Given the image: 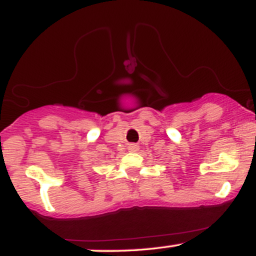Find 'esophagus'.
Instances as JSON below:
<instances>
[{"label":"esophagus","instance_id":"34e87169","mask_svg":"<svg viewBox=\"0 0 256 256\" xmlns=\"http://www.w3.org/2000/svg\"><path fill=\"white\" fill-rule=\"evenodd\" d=\"M138 148H140V146H138V144H134V143H132V144L128 146V149L130 152H137Z\"/></svg>","mask_w":256,"mask_h":256}]
</instances>
